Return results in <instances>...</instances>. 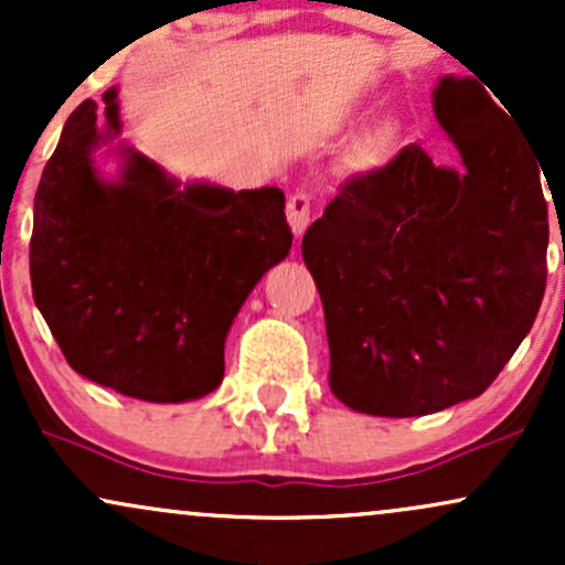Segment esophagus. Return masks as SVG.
<instances>
[{
  "instance_id": "obj_1",
  "label": "esophagus",
  "mask_w": 565,
  "mask_h": 565,
  "mask_svg": "<svg viewBox=\"0 0 565 565\" xmlns=\"http://www.w3.org/2000/svg\"><path fill=\"white\" fill-rule=\"evenodd\" d=\"M310 206H313V201H310L308 191H295L287 199V220H289L291 231H295L297 236H300V233L308 228Z\"/></svg>"
}]
</instances>
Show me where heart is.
I'll use <instances>...</instances> for the list:
<instances>
[{
	"mask_svg": "<svg viewBox=\"0 0 565 565\" xmlns=\"http://www.w3.org/2000/svg\"><path fill=\"white\" fill-rule=\"evenodd\" d=\"M393 146V132L391 129H374V132H369L364 140H361L359 146V159L366 161V164H374V161H380L385 157L387 151H391Z\"/></svg>",
	"mask_w": 565,
	"mask_h": 565,
	"instance_id": "1",
	"label": "heart"
}]
</instances>
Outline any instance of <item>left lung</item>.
<instances>
[{
    "label": "left lung",
    "mask_w": 565,
    "mask_h": 565,
    "mask_svg": "<svg viewBox=\"0 0 565 565\" xmlns=\"http://www.w3.org/2000/svg\"><path fill=\"white\" fill-rule=\"evenodd\" d=\"M436 111L465 174L412 142L382 170L348 178L302 236L327 319L329 387L377 417L481 395L534 327L547 284L534 146L470 79L440 82Z\"/></svg>",
    "instance_id": "8db88e82"
}]
</instances>
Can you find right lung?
I'll return each instance as SVG.
<instances>
[{
  "label": "right lung",
  "instance_id": "right-lung-1",
  "mask_svg": "<svg viewBox=\"0 0 565 565\" xmlns=\"http://www.w3.org/2000/svg\"><path fill=\"white\" fill-rule=\"evenodd\" d=\"M84 100L63 127L34 199V302L68 366L129 398L178 404L223 382L225 334L263 274L289 255L284 193L191 185L129 153L121 183L97 180V116Z\"/></svg>",
  "mask_w": 565,
  "mask_h": 565
}]
</instances>
